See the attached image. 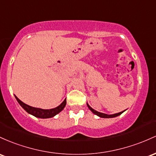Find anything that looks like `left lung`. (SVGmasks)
<instances>
[{"label": "left lung", "instance_id": "8db88e82", "mask_svg": "<svg viewBox=\"0 0 156 156\" xmlns=\"http://www.w3.org/2000/svg\"><path fill=\"white\" fill-rule=\"evenodd\" d=\"M87 107H88V108L90 110V111H91L93 113H94V114H96V115H97V116H99V117H101V118H113V117H116V116H119L120 114H122V113H123L124 111H122V112H120V113H115V114H112V115H108V114H105V113H99V112H98V111H95V110H94L93 109V108H91V107H90L89 106V105L88 104H87Z\"/></svg>", "mask_w": 156, "mask_h": 156}]
</instances>
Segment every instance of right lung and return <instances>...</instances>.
Segmentation results:
<instances>
[{
	"label": "right lung",
	"mask_w": 156,
	"mask_h": 156,
	"mask_svg": "<svg viewBox=\"0 0 156 156\" xmlns=\"http://www.w3.org/2000/svg\"><path fill=\"white\" fill-rule=\"evenodd\" d=\"M17 101H18L19 104L20 105V106L23 108L27 113H30V114L33 115L35 117L37 118H41V119H47V118H51V117L55 116V115H57V113H59V112L62 111L63 110L66 105V99L62 101V104L60 105H59L57 108H53V109L50 110H44V109H40V108H34V107H31L28 105L25 104V103L23 102L22 101H20V99L15 96Z\"/></svg>",
	"instance_id": "1"
}]
</instances>
